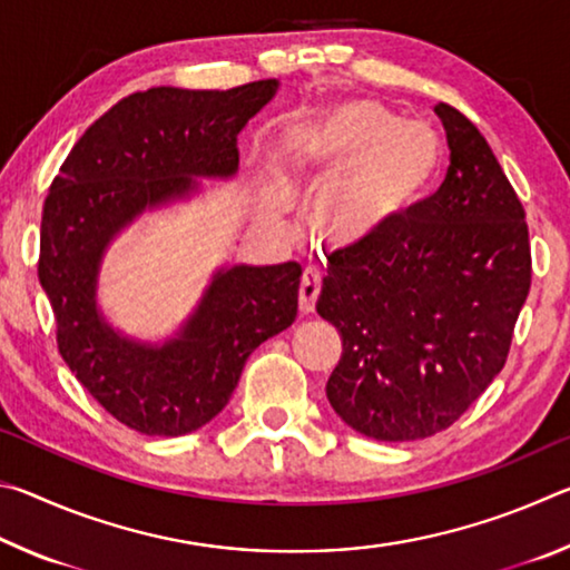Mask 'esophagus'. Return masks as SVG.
Wrapping results in <instances>:
<instances>
[{"label": "esophagus", "mask_w": 570, "mask_h": 570, "mask_svg": "<svg viewBox=\"0 0 570 570\" xmlns=\"http://www.w3.org/2000/svg\"><path fill=\"white\" fill-rule=\"evenodd\" d=\"M322 292V278L316 272H304L302 284H298V312L312 314L316 298Z\"/></svg>", "instance_id": "34e87169"}]
</instances>
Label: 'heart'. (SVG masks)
Here are the masks:
<instances>
[{
	"mask_svg": "<svg viewBox=\"0 0 570 570\" xmlns=\"http://www.w3.org/2000/svg\"><path fill=\"white\" fill-rule=\"evenodd\" d=\"M292 166L324 183L312 226L332 246L380 240L428 196L440 168L438 138L377 100H344L284 135Z\"/></svg>",
	"mask_w": 570,
	"mask_h": 570,
	"instance_id": "heart-1",
	"label": "heart"
}]
</instances>
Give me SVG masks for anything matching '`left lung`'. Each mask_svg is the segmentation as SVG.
Returning a JSON list of instances; mask_svg holds the SVG:
<instances>
[{
    "mask_svg": "<svg viewBox=\"0 0 570 570\" xmlns=\"http://www.w3.org/2000/svg\"><path fill=\"white\" fill-rule=\"evenodd\" d=\"M450 168L387 236L336 250L316 302L342 334L326 397L384 442L448 430L503 370L530 292L525 210L488 140L435 105Z\"/></svg>",
    "mask_w": 570,
    "mask_h": 570,
    "instance_id": "left-lung-1",
    "label": "left lung"
}]
</instances>
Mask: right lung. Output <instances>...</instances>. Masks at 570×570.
Here are the masks:
<instances>
[{
  "instance_id": "right-lung-1",
  "label": "right lung",
  "mask_w": 570,
  "mask_h": 570,
  "mask_svg": "<svg viewBox=\"0 0 570 570\" xmlns=\"http://www.w3.org/2000/svg\"><path fill=\"white\" fill-rule=\"evenodd\" d=\"M276 90L278 80H258L224 92H132L85 130L45 198L37 274L57 350L82 387L142 435H186L226 407L248 354L296 320L302 266L220 268L180 332L148 344L100 314L102 256L142 210L188 198L198 178L234 176L238 132Z\"/></svg>"
}]
</instances>
